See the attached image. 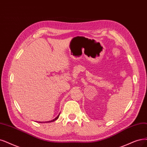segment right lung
I'll return each mask as SVG.
<instances>
[{
	"instance_id": "obj_1",
	"label": "right lung",
	"mask_w": 147,
	"mask_h": 147,
	"mask_svg": "<svg viewBox=\"0 0 147 147\" xmlns=\"http://www.w3.org/2000/svg\"><path fill=\"white\" fill-rule=\"evenodd\" d=\"M59 115H60V114L59 115L55 118V119H54L53 120H52V121H47V122H45V123H47V122H54V121H55L56 120H57V119L59 118ZM40 123H42V122H39ZM42 123H43V122H42ZM43 123H45V122H43Z\"/></svg>"
}]
</instances>
